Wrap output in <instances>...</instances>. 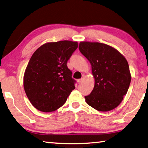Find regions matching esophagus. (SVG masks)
<instances>
[{
	"label": "esophagus",
	"instance_id": "esophagus-1",
	"mask_svg": "<svg viewBox=\"0 0 148 148\" xmlns=\"http://www.w3.org/2000/svg\"><path fill=\"white\" fill-rule=\"evenodd\" d=\"M82 82H83V79H79L77 80V82L78 84H80Z\"/></svg>",
	"mask_w": 148,
	"mask_h": 148
}]
</instances>
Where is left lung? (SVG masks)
Returning a JSON list of instances; mask_svg holds the SVG:
<instances>
[{
	"label": "left lung",
	"instance_id": "1",
	"mask_svg": "<svg viewBox=\"0 0 148 148\" xmlns=\"http://www.w3.org/2000/svg\"><path fill=\"white\" fill-rule=\"evenodd\" d=\"M79 49L90 63L94 87L85 96L89 106L100 112H108L122 102L128 92L132 76L128 63L112 46L99 42H81Z\"/></svg>",
	"mask_w": 148,
	"mask_h": 148
}]
</instances>
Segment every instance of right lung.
<instances>
[{
    "label": "right lung",
    "mask_w": 148,
    "mask_h": 148,
    "mask_svg": "<svg viewBox=\"0 0 148 148\" xmlns=\"http://www.w3.org/2000/svg\"><path fill=\"white\" fill-rule=\"evenodd\" d=\"M77 42H48L38 48L24 75V88L34 108L54 112L64 105L75 88V81L66 63L77 48Z\"/></svg>",
    "instance_id": "obj_1"
}]
</instances>
